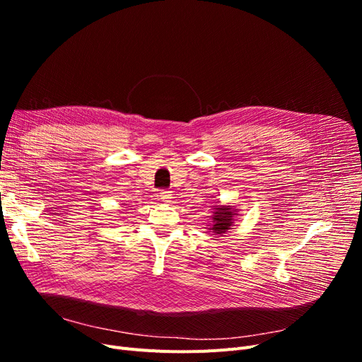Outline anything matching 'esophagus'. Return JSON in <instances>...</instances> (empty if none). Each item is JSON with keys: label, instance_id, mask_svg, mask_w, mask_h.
<instances>
[{"label": "esophagus", "instance_id": "34e87169", "mask_svg": "<svg viewBox=\"0 0 362 362\" xmlns=\"http://www.w3.org/2000/svg\"><path fill=\"white\" fill-rule=\"evenodd\" d=\"M170 193H172V192H169V190H161V192L158 193V198H160L163 202H169V199L172 198Z\"/></svg>", "mask_w": 362, "mask_h": 362}]
</instances>
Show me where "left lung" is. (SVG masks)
Returning a JSON list of instances; mask_svg holds the SVG:
<instances>
[{
	"label": "left lung",
	"instance_id": "8db88e82",
	"mask_svg": "<svg viewBox=\"0 0 362 362\" xmlns=\"http://www.w3.org/2000/svg\"><path fill=\"white\" fill-rule=\"evenodd\" d=\"M237 216V210L233 205H213V214H211V225H208L210 228V233L214 235H222L225 234L228 229H231L234 225V221Z\"/></svg>",
	"mask_w": 362,
	"mask_h": 362
}]
</instances>
